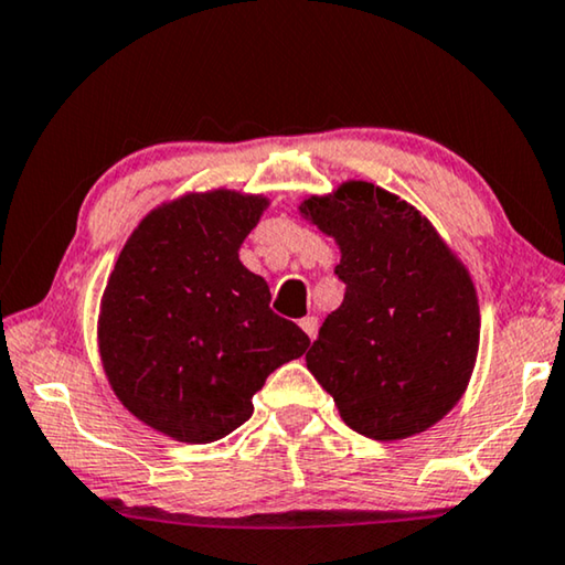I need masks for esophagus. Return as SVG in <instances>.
I'll list each match as a JSON object with an SVG mask.
<instances>
[{
    "mask_svg": "<svg viewBox=\"0 0 565 565\" xmlns=\"http://www.w3.org/2000/svg\"><path fill=\"white\" fill-rule=\"evenodd\" d=\"M299 324H301V330L307 332L309 340H315V337H317V330H319V319H317V317H305V319H301Z\"/></svg>",
    "mask_w": 565,
    "mask_h": 565,
    "instance_id": "34e87169",
    "label": "esophagus"
}]
</instances>
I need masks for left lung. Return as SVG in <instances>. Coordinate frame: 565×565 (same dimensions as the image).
<instances>
[{
	"label": "left lung",
	"instance_id": "1",
	"mask_svg": "<svg viewBox=\"0 0 565 565\" xmlns=\"http://www.w3.org/2000/svg\"><path fill=\"white\" fill-rule=\"evenodd\" d=\"M299 213L337 241L344 284L307 352L309 373L367 439L426 431L475 370L479 305L465 264L414 205L373 182H342Z\"/></svg>",
	"mask_w": 565,
	"mask_h": 565
}]
</instances>
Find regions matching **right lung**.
<instances>
[{
    "label": "right lung",
    "mask_w": 565,
    "mask_h": 565,
    "mask_svg": "<svg viewBox=\"0 0 565 565\" xmlns=\"http://www.w3.org/2000/svg\"><path fill=\"white\" fill-rule=\"evenodd\" d=\"M264 195L188 192L137 225L108 276L98 352L116 398L154 431L210 444L246 424L266 377L309 337L268 301L238 248Z\"/></svg>",
    "instance_id": "add662e5"
}]
</instances>
